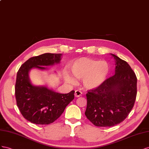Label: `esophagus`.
<instances>
[{
  "label": "esophagus",
  "mask_w": 149,
  "mask_h": 149,
  "mask_svg": "<svg viewBox=\"0 0 149 149\" xmlns=\"http://www.w3.org/2000/svg\"><path fill=\"white\" fill-rule=\"evenodd\" d=\"M82 95V92L79 90H76L75 91V96L76 97H79Z\"/></svg>",
  "instance_id": "34e87169"
}]
</instances>
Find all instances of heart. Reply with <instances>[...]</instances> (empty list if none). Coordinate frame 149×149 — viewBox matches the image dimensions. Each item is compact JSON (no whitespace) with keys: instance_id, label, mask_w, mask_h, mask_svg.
<instances>
[{"instance_id":"1","label":"heart","mask_w":149,"mask_h":149,"mask_svg":"<svg viewBox=\"0 0 149 149\" xmlns=\"http://www.w3.org/2000/svg\"><path fill=\"white\" fill-rule=\"evenodd\" d=\"M71 71L76 78L83 79L84 87L88 89L98 88L105 81L110 72L109 63L104 61L83 57L74 61ZM66 79L70 83H75L76 80L67 75Z\"/></svg>"}]
</instances>
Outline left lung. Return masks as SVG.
I'll list each match as a JSON object with an SVG mask.
<instances>
[{
    "label": "left lung",
    "instance_id": "left-lung-1",
    "mask_svg": "<svg viewBox=\"0 0 149 149\" xmlns=\"http://www.w3.org/2000/svg\"><path fill=\"white\" fill-rule=\"evenodd\" d=\"M115 75L88 91L85 115L97 127H112L124 121L132 109L137 96V77L129 63L114 54Z\"/></svg>",
    "mask_w": 149,
    "mask_h": 149
}]
</instances>
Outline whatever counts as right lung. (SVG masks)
<instances>
[{"mask_svg":"<svg viewBox=\"0 0 149 149\" xmlns=\"http://www.w3.org/2000/svg\"><path fill=\"white\" fill-rule=\"evenodd\" d=\"M61 56L62 54L45 53L31 57L17 72L15 87L17 105L23 117L33 124L48 125L53 123L74 99V91L65 94L60 93L46 86H33L29 78L32 69L47 70L45 66L60 63Z\"/></svg>","mask_w":149,"mask_h":149,"instance_id":"1","label":"right lung"}]
</instances>
